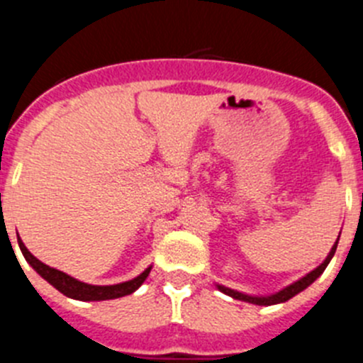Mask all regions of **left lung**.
I'll use <instances>...</instances> for the list:
<instances>
[{
  "mask_svg": "<svg viewBox=\"0 0 363 363\" xmlns=\"http://www.w3.org/2000/svg\"><path fill=\"white\" fill-rule=\"evenodd\" d=\"M336 246H338V240H336L335 246H333L331 253L328 255V259H325L324 262L320 264V266L316 267V269H313L311 273H309V275H306V277H303V279H300L298 282L291 284V286L286 287V289H282V291L277 293V295L264 296V298H257V296H247V295H242V293L233 291V289H228V287H224V286H218V289H220L222 293H226V295L233 296V298H237V300H244V302H250V303H257V306H271V303L286 302V300H289V298H291V296L298 295L300 291H303V289H306V287H308L309 284L315 282V280L318 279V277L322 275V273H324V269H325V267H328L329 260H331V259H333V255H335Z\"/></svg>",
  "mask_w": 363,
  "mask_h": 363,
  "instance_id": "left-lung-1",
  "label": "left lung"
}]
</instances>
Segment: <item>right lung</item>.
I'll return each instance as SVG.
<instances>
[{"instance_id": "1", "label": "right lung", "mask_w": 363, "mask_h": 363, "mask_svg": "<svg viewBox=\"0 0 363 363\" xmlns=\"http://www.w3.org/2000/svg\"><path fill=\"white\" fill-rule=\"evenodd\" d=\"M18 242H19V247H21L23 255H25V259L28 260V264H30V266L34 267V269L38 271L39 275L43 277L48 284H52V286H54L57 291H61L63 295L70 296V298L110 300V298H119V296L130 295V293L135 291L137 287L145 282L146 277H148V273H150V269H152V267H148V269L143 271L141 275L137 277V279L130 280V282L116 284V286H90V284L79 282V280L65 275L63 271L54 269V267L47 266V264H43L41 260L35 259L34 255H32L30 251L25 247V244L21 242V238H18Z\"/></svg>"}]
</instances>
